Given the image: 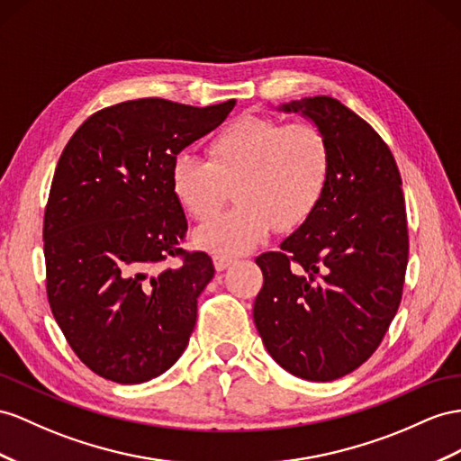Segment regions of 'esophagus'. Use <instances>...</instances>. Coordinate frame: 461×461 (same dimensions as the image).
Returning <instances> with one entry per match:
<instances>
[{"label":"esophagus","instance_id":"esophagus-1","mask_svg":"<svg viewBox=\"0 0 461 461\" xmlns=\"http://www.w3.org/2000/svg\"><path fill=\"white\" fill-rule=\"evenodd\" d=\"M233 263L231 257H223V255H214V267L218 273H221V270H226L230 265Z\"/></svg>","mask_w":461,"mask_h":461}]
</instances>
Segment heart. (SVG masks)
Listing matches in <instances>:
<instances>
[{"label":"heart","instance_id":"heart-1","mask_svg":"<svg viewBox=\"0 0 461 461\" xmlns=\"http://www.w3.org/2000/svg\"><path fill=\"white\" fill-rule=\"evenodd\" d=\"M208 159L179 153L171 188L188 216L218 214L235 186L240 206L194 233V243L216 255H241L270 233L300 228L320 206L331 175V149L310 122L285 124L267 116H240L210 138Z\"/></svg>","mask_w":461,"mask_h":461}]
</instances>
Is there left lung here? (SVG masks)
<instances>
[{"mask_svg":"<svg viewBox=\"0 0 461 461\" xmlns=\"http://www.w3.org/2000/svg\"><path fill=\"white\" fill-rule=\"evenodd\" d=\"M278 111L321 130L331 175L310 220L257 257L265 282L253 321L286 372L331 382L372 357L397 313L409 258L401 175L380 134L340 101L305 97Z\"/></svg>","mask_w":461,"mask_h":461,"instance_id":"obj_1","label":"left lung"}]
</instances>
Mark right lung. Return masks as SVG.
I'll return each mask as SVG.
<instances>
[{
    "label": "right lung",
    "mask_w": 461,
    "mask_h": 461,
    "mask_svg": "<svg viewBox=\"0 0 461 461\" xmlns=\"http://www.w3.org/2000/svg\"><path fill=\"white\" fill-rule=\"evenodd\" d=\"M233 107L118 103L91 114L58 159L42 230L46 294L69 347L104 380L148 382L188 345L214 265L179 247L186 218L171 165ZM169 256L182 263L165 267Z\"/></svg>",
    "instance_id": "add662e5"
}]
</instances>
